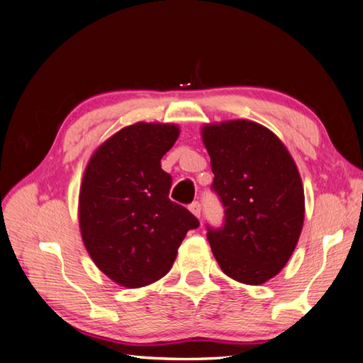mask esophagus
<instances>
[{"label": "esophagus", "mask_w": 363, "mask_h": 363, "mask_svg": "<svg viewBox=\"0 0 363 363\" xmlns=\"http://www.w3.org/2000/svg\"><path fill=\"white\" fill-rule=\"evenodd\" d=\"M189 211L191 213H193L196 218H201V211H202V208H201V203L199 202H193L189 205Z\"/></svg>", "instance_id": "1"}]
</instances>
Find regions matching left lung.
I'll return each instance as SVG.
<instances>
[{"label": "left lung", "mask_w": 363, "mask_h": 363, "mask_svg": "<svg viewBox=\"0 0 363 363\" xmlns=\"http://www.w3.org/2000/svg\"><path fill=\"white\" fill-rule=\"evenodd\" d=\"M215 174L211 188L224 207V225L207 238L225 275L257 286L278 275L296 250L305 194L288 148L250 120L202 126Z\"/></svg>", "instance_id": "obj_1"}]
</instances>
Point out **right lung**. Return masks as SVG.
Listing matches in <instances>:
<instances>
[{
  "instance_id": "obj_1",
  "label": "right lung",
  "mask_w": 363,
  "mask_h": 363,
  "mask_svg": "<svg viewBox=\"0 0 363 363\" xmlns=\"http://www.w3.org/2000/svg\"><path fill=\"white\" fill-rule=\"evenodd\" d=\"M180 135L172 123H134L94 150L79 194L82 240L98 269L123 288L158 281L172 269L197 218L169 199L161 158Z\"/></svg>"
}]
</instances>
